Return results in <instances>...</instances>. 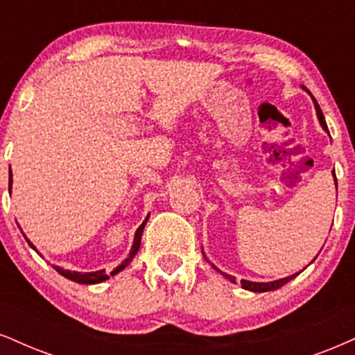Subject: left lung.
I'll list each match as a JSON object with an SVG mask.
<instances>
[{"mask_svg": "<svg viewBox=\"0 0 355 355\" xmlns=\"http://www.w3.org/2000/svg\"><path fill=\"white\" fill-rule=\"evenodd\" d=\"M301 89L306 90V87L301 85ZM306 92H308V90H306ZM308 94H309V92H308ZM309 95H311V94H309ZM313 102H314V108H316V115H318V120H319V123H321L322 130H324L326 133H329V131H327V125H326V121H324V115H322L321 108H319V105H318L316 100L313 98ZM332 176H334V181H336V189H338V179H336V174H334V171H332ZM202 255H204L205 260L209 261V258L205 257V253H204V252H202ZM316 257H318V255H316ZM209 263H211V261H209ZM211 265H212V268H214V270L218 271V273L222 275V277L227 278V279H229V282H232V283H235V277H232V275H227V273H224V271H222V270H218L217 266L214 265V263H211ZM296 275H298V273L291 275V277L282 278V279H275V282H268V283L248 282V279H242V282H240V283H242V288H243V290H248V291H253V293H265V291H273V290H278V288H282L283 284H286L288 282H291V279L295 278Z\"/></svg>", "mask_w": 355, "mask_h": 355, "instance_id": "1", "label": "left lung"}]
</instances>
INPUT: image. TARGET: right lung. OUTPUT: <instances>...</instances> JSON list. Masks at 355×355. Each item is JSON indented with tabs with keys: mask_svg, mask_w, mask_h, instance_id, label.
I'll return each instance as SVG.
<instances>
[{
	"mask_svg": "<svg viewBox=\"0 0 355 355\" xmlns=\"http://www.w3.org/2000/svg\"><path fill=\"white\" fill-rule=\"evenodd\" d=\"M11 178V176H10ZM11 184H12V179H10V191H11ZM148 217H150V214H148L146 218L143 220V224L138 227V230L135 232V239H133V245H131V250L128 253V257L125 258L123 261H121L120 265L116 266V268H113V271H110V275L105 273V270H98V271H90V273H80V271H71V270H64L60 268V266L57 265H52L54 266V270L57 271V273H60L62 277H65L67 279H72V282L76 283H80V284H97V283H102L105 282V279H108L110 277H113V275L120 273L121 270H125L126 266H128L131 263V260H133L135 255H137L138 250H139V245H141V235H143V230H144V225H146L148 222ZM28 240V239H26ZM28 243L31 245V248H34L36 250V247H34L33 243L29 242ZM37 252V250H36Z\"/></svg>",
	"mask_w": 355,
	"mask_h": 355,
	"instance_id": "1",
	"label": "right lung"
}]
</instances>
